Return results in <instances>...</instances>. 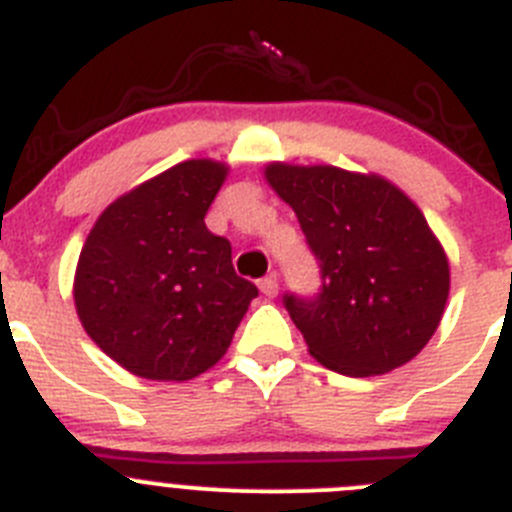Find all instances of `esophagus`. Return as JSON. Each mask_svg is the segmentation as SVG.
Returning a JSON list of instances; mask_svg holds the SVG:
<instances>
[{
    "instance_id": "obj_1",
    "label": "esophagus",
    "mask_w": 512,
    "mask_h": 512,
    "mask_svg": "<svg viewBox=\"0 0 512 512\" xmlns=\"http://www.w3.org/2000/svg\"><path fill=\"white\" fill-rule=\"evenodd\" d=\"M260 290L267 298H275V293H278V278H275V275H265V278L260 280Z\"/></svg>"
}]
</instances>
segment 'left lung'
I'll return each instance as SVG.
<instances>
[{"label": "left lung", "mask_w": 512, "mask_h": 512, "mask_svg": "<svg viewBox=\"0 0 512 512\" xmlns=\"http://www.w3.org/2000/svg\"><path fill=\"white\" fill-rule=\"evenodd\" d=\"M319 262L313 296L283 306L321 365L370 377L411 362L449 298V262L421 209L380 176L334 165L265 170Z\"/></svg>", "instance_id": "obj_1"}]
</instances>
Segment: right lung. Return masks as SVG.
Returning <instances> with one entry per match:
<instances>
[{
	"label": "right lung",
	"instance_id": "1",
	"mask_svg": "<svg viewBox=\"0 0 512 512\" xmlns=\"http://www.w3.org/2000/svg\"><path fill=\"white\" fill-rule=\"evenodd\" d=\"M227 165L186 160L114 201L78 257V319L114 362L147 380H191L224 357L257 285L204 216Z\"/></svg>",
	"mask_w": 512,
	"mask_h": 512
}]
</instances>
